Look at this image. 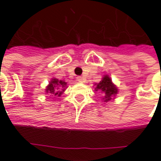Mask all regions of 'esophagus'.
I'll return each instance as SVG.
<instances>
[{
  "mask_svg": "<svg viewBox=\"0 0 161 161\" xmlns=\"http://www.w3.org/2000/svg\"><path fill=\"white\" fill-rule=\"evenodd\" d=\"M77 82H79V83H84V78L83 77H77Z\"/></svg>",
  "mask_w": 161,
  "mask_h": 161,
  "instance_id": "esophagus-1",
  "label": "esophagus"
}]
</instances>
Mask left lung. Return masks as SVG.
Here are the masks:
<instances>
[{"instance_id":"left-lung-1","label":"left lung","mask_w":161,"mask_h":161,"mask_svg":"<svg viewBox=\"0 0 161 161\" xmlns=\"http://www.w3.org/2000/svg\"><path fill=\"white\" fill-rule=\"evenodd\" d=\"M95 91H101L103 94V100L104 103L115 99V96L118 94V88L113 82L108 75H103L102 80L95 84Z\"/></svg>"}]
</instances>
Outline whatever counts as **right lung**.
<instances>
[{"mask_svg":"<svg viewBox=\"0 0 161 161\" xmlns=\"http://www.w3.org/2000/svg\"><path fill=\"white\" fill-rule=\"evenodd\" d=\"M67 88V82L63 80H58L56 77H53L50 81L49 84L46 87V94H51L53 96L60 97L63 94Z\"/></svg>","mask_w":161,"mask_h":161,"instance_id":"right-lung-1","label":"right lung"}]
</instances>
